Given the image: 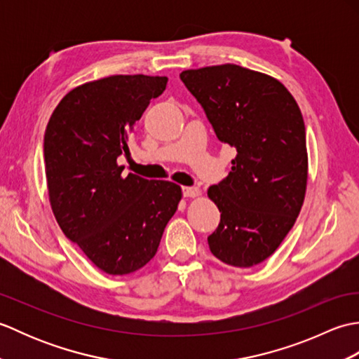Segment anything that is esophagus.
<instances>
[{"label":"esophagus","mask_w":359,"mask_h":359,"mask_svg":"<svg viewBox=\"0 0 359 359\" xmlns=\"http://www.w3.org/2000/svg\"><path fill=\"white\" fill-rule=\"evenodd\" d=\"M201 189L199 188H193V187H185L184 188V196L185 197H201Z\"/></svg>","instance_id":"esophagus-1"}]
</instances>
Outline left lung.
<instances>
[{
  "label": "left lung",
  "instance_id": "obj_1",
  "mask_svg": "<svg viewBox=\"0 0 359 359\" xmlns=\"http://www.w3.org/2000/svg\"><path fill=\"white\" fill-rule=\"evenodd\" d=\"M202 104L217 139L236 148L231 171L208 197L220 224L208 238L224 264L248 269L270 257L292 230L306 199V125L288 89L238 65L180 74Z\"/></svg>",
  "mask_w": 359,
  "mask_h": 359
}]
</instances>
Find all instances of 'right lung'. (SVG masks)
<instances>
[{"label": "right lung", "instance_id": "obj_1", "mask_svg": "<svg viewBox=\"0 0 359 359\" xmlns=\"http://www.w3.org/2000/svg\"><path fill=\"white\" fill-rule=\"evenodd\" d=\"M166 77L111 75L69 90L44 133V171L53 216L97 269L123 276L156 256L182 188L121 175L117 157L166 88Z\"/></svg>", "mask_w": 359, "mask_h": 359}]
</instances>
